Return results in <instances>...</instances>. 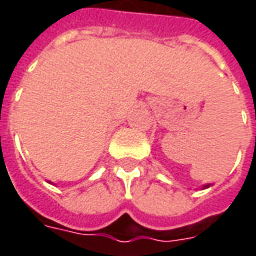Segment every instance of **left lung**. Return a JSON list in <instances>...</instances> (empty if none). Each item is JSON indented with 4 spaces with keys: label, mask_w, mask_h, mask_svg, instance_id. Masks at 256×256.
<instances>
[{
    "label": "left lung",
    "mask_w": 256,
    "mask_h": 256,
    "mask_svg": "<svg viewBox=\"0 0 256 256\" xmlns=\"http://www.w3.org/2000/svg\"><path fill=\"white\" fill-rule=\"evenodd\" d=\"M210 186H211V184H206V185H204V186H202V188H204V190H205V188H210Z\"/></svg>",
    "instance_id": "obj_1"
}]
</instances>
